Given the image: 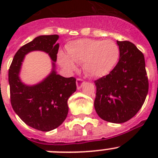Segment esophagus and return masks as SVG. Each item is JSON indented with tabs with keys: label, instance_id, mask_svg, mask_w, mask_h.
I'll return each mask as SVG.
<instances>
[{
	"label": "esophagus",
	"instance_id": "1",
	"mask_svg": "<svg viewBox=\"0 0 158 158\" xmlns=\"http://www.w3.org/2000/svg\"><path fill=\"white\" fill-rule=\"evenodd\" d=\"M85 81L83 80V79H81V78H77L76 81V83H77V89H80L82 87V85H83L84 84H85Z\"/></svg>",
	"mask_w": 158,
	"mask_h": 158
}]
</instances>
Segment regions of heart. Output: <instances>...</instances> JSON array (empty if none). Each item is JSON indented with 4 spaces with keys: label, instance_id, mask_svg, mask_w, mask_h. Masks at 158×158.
Returning <instances> with one entry per match:
<instances>
[{
    "label": "heart",
    "instance_id": "obj_1",
    "mask_svg": "<svg viewBox=\"0 0 158 158\" xmlns=\"http://www.w3.org/2000/svg\"><path fill=\"white\" fill-rule=\"evenodd\" d=\"M66 54H58V62L68 71L76 69V63H82L85 73L93 77L107 75L117 65L119 49L112 40L82 39L69 43Z\"/></svg>",
    "mask_w": 158,
    "mask_h": 158
}]
</instances>
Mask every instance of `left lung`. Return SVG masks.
<instances>
[{
    "label": "left lung",
    "mask_w": 158,
    "mask_h": 158,
    "mask_svg": "<svg viewBox=\"0 0 158 158\" xmlns=\"http://www.w3.org/2000/svg\"><path fill=\"white\" fill-rule=\"evenodd\" d=\"M119 59L109 74L95 81L94 107L104 120L122 123L133 118L149 90L144 55L134 43L117 41Z\"/></svg>",
    "instance_id": "8db88e82"
}]
</instances>
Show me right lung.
Segmentation results:
<instances>
[{
	"label": "right lung",
	"mask_w": 158,
	"mask_h": 158,
	"mask_svg": "<svg viewBox=\"0 0 158 158\" xmlns=\"http://www.w3.org/2000/svg\"><path fill=\"white\" fill-rule=\"evenodd\" d=\"M58 35H40L18 50L8 69L10 101L14 111L25 123L41 131H50L59 127L69 111L67 101L76 91V78L57 74L54 62L59 45L55 43ZM48 52L53 60L51 74L41 83L33 86L23 84L19 73L24 55L30 51Z\"/></svg>",
	"instance_id": "right-lung-1"
}]
</instances>
